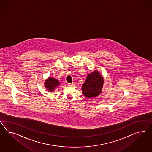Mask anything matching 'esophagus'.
I'll list each match as a JSON object with an SVG mask.
<instances>
[{"mask_svg":"<svg viewBox=\"0 0 152 152\" xmlns=\"http://www.w3.org/2000/svg\"><path fill=\"white\" fill-rule=\"evenodd\" d=\"M67 86H74V83H67Z\"/></svg>","mask_w":152,"mask_h":152,"instance_id":"esophagus-1","label":"esophagus"}]
</instances>
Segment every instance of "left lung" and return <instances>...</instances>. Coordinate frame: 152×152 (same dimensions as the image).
<instances>
[{
	"label": "left lung",
	"instance_id": "left-lung-1",
	"mask_svg": "<svg viewBox=\"0 0 152 152\" xmlns=\"http://www.w3.org/2000/svg\"><path fill=\"white\" fill-rule=\"evenodd\" d=\"M103 79L97 71L87 75L86 81L82 85L83 94L88 98L97 96L102 90Z\"/></svg>",
	"mask_w": 152,
	"mask_h": 152
}]
</instances>
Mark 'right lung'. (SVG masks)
I'll return each instance as SVG.
<instances>
[{
	"label": "right lung",
	"mask_w": 152,
	"mask_h": 152,
	"mask_svg": "<svg viewBox=\"0 0 152 152\" xmlns=\"http://www.w3.org/2000/svg\"><path fill=\"white\" fill-rule=\"evenodd\" d=\"M45 87L49 91H53L55 88H56L60 85V82L58 80L55 78L50 77L46 81H45Z\"/></svg>",
	"instance_id": "obj_1"
}]
</instances>
